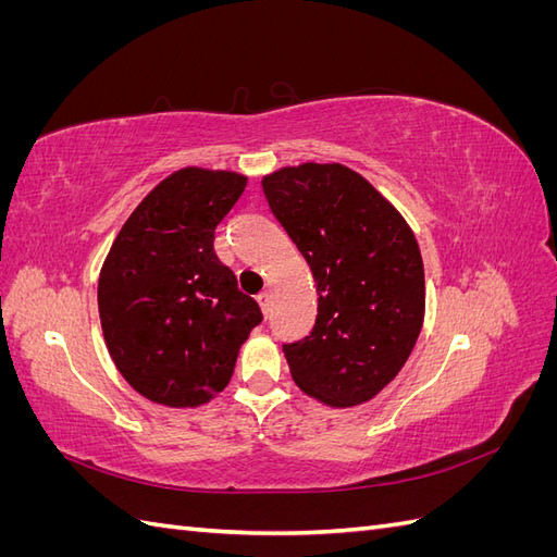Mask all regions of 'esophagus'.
I'll return each instance as SVG.
<instances>
[{
	"mask_svg": "<svg viewBox=\"0 0 557 557\" xmlns=\"http://www.w3.org/2000/svg\"><path fill=\"white\" fill-rule=\"evenodd\" d=\"M258 305H260V309L267 313V311H269V305H272V293H269V290L260 293V295H258Z\"/></svg>",
	"mask_w": 557,
	"mask_h": 557,
	"instance_id": "esophagus-1",
	"label": "esophagus"
}]
</instances>
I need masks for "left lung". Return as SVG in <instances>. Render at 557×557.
<instances>
[{
	"instance_id": "1",
	"label": "left lung",
	"mask_w": 557,
	"mask_h": 557,
	"mask_svg": "<svg viewBox=\"0 0 557 557\" xmlns=\"http://www.w3.org/2000/svg\"><path fill=\"white\" fill-rule=\"evenodd\" d=\"M262 190L318 290L311 334L283 346L293 381L327 407H360L399 374L423 330L416 234L372 183L339 162L281 166L262 176Z\"/></svg>"
}]
</instances>
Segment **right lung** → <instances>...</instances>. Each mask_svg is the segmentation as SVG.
Segmentation results:
<instances>
[{
    "mask_svg": "<svg viewBox=\"0 0 557 557\" xmlns=\"http://www.w3.org/2000/svg\"><path fill=\"white\" fill-rule=\"evenodd\" d=\"M248 176L183 166L129 213L99 272L109 356L146 399L195 409L230 383L262 313L213 252L215 227Z\"/></svg>",
    "mask_w": 557,
    "mask_h": 557,
    "instance_id": "add662e5",
    "label": "right lung"
}]
</instances>
